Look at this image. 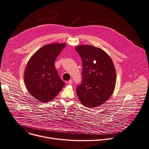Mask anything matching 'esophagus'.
Returning a JSON list of instances; mask_svg holds the SVG:
<instances>
[{"instance_id": "esophagus-1", "label": "esophagus", "mask_w": 149, "mask_h": 149, "mask_svg": "<svg viewBox=\"0 0 149 149\" xmlns=\"http://www.w3.org/2000/svg\"><path fill=\"white\" fill-rule=\"evenodd\" d=\"M68 83L69 84H72V79L69 80L68 82Z\"/></svg>"}]
</instances>
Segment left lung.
<instances>
[{"instance_id":"left-lung-1","label":"left lung","mask_w":149,"mask_h":149,"mask_svg":"<svg viewBox=\"0 0 149 149\" xmlns=\"http://www.w3.org/2000/svg\"><path fill=\"white\" fill-rule=\"evenodd\" d=\"M83 63V82L77 88L79 100L87 107H96L109 99L115 90L116 71L108 54L91 45L75 47Z\"/></svg>"}]
</instances>
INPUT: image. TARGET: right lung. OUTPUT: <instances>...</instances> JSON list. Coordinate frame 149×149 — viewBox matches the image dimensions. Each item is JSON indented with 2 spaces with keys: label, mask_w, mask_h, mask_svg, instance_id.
I'll return each mask as SVG.
<instances>
[{
  "label": "right lung",
  "mask_w": 149,
  "mask_h": 149,
  "mask_svg": "<svg viewBox=\"0 0 149 149\" xmlns=\"http://www.w3.org/2000/svg\"><path fill=\"white\" fill-rule=\"evenodd\" d=\"M65 43H51L39 49L30 58L24 71L27 90L36 99L48 102L61 91L65 83L60 78L55 62Z\"/></svg>",
  "instance_id": "obj_1"
}]
</instances>
